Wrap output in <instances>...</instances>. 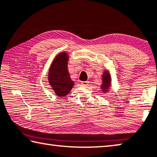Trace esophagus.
<instances>
[{
	"label": "esophagus",
	"instance_id": "obj_1",
	"mask_svg": "<svg viewBox=\"0 0 157 157\" xmlns=\"http://www.w3.org/2000/svg\"><path fill=\"white\" fill-rule=\"evenodd\" d=\"M81 84L84 86H86L89 84V82L88 81H85V82H81Z\"/></svg>",
	"mask_w": 157,
	"mask_h": 157
}]
</instances>
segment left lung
Returning a JSON list of instances; mask_svg holds the SVG:
<instances>
[{
	"label": "left lung",
	"mask_w": 157,
	"mask_h": 157,
	"mask_svg": "<svg viewBox=\"0 0 157 157\" xmlns=\"http://www.w3.org/2000/svg\"><path fill=\"white\" fill-rule=\"evenodd\" d=\"M112 78L110 73L108 70H105L102 75V84L100 85L101 90L103 93L107 94L110 91L112 86Z\"/></svg>",
	"instance_id": "1"
}]
</instances>
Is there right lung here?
I'll use <instances>...</instances> for the list:
<instances>
[{"label": "right lung", "instance_id": "obj_1", "mask_svg": "<svg viewBox=\"0 0 157 157\" xmlns=\"http://www.w3.org/2000/svg\"><path fill=\"white\" fill-rule=\"evenodd\" d=\"M69 56L66 52L57 54L52 62L48 72V82L55 95L65 97L74 86L68 70Z\"/></svg>", "mask_w": 157, "mask_h": 157}]
</instances>
